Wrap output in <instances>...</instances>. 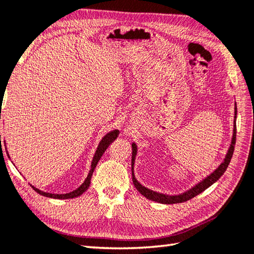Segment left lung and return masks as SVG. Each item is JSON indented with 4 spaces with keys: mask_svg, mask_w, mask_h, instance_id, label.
<instances>
[{
    "mask_svg": "<svg viewBox=\"0 0 254 254\" xmlns=\"http://www.w3.org/2000/svg\"><path fill=\"white\" fill-rule=\"evenodd\" d=\"M236 114H237V109H236ZM236 118L235 117V128H233V136H232V143L230 145L229 151L227 153V156L225 158V162H223L221 165L217 168V170L213 172L211 175L208 176L207 178H205L202 182H200L199 184H197L195 187H192L191 190H190L186 192L182 193V195H177V196H168V195H164V193H160L156 191H153L148 188L142 186L140 183L136 181L135 176H134L133 173V165H134V160H135V155H136V146L135 144H132V181L134 186H135L136 190H138V192L142 193L144 197H146L147 199H151L153 201L160 202V203H166V205H170V203H180V202H184L191 199L197 195H199L200 192H202L205 190H207L208 187L211 186L213 183L217 182L219 178L223 175V173L226 172L228 165L230 164L231 157L233 151H235V144H236V136H237V127H236Z\"/></svg>",
    "mask_w": 254,
    "mask_h": 254,
    "instance_id": "obj_1",
    "label": "left lung"
}]
</instances>
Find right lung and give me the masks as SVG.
Returning a JSON list of instances; mask_svg holds the SVG:
<instances>
[{"label":"right lung","instance_id":"obj_1","mask_svg":"<svg viewBox=\"0 0 254 254\" xmlns=\"http://www.w3.org/2000/svg\"><path fill=\"white\" fill-rule=\"evenodd\" d=\"M0 119H1V117H0ZM118 135H119V131L116 130V131H112L110 133H108L107 135L102 138V141L100 142V144H99V146H98L97 151H96V154H94V156H93V160H92V163H91V170H90V172H89L88 177L86 178V181L83 182L82 185L79 188H77L76 190H73L71 192H68V193H51V192L42 191V190H37V188H35L34 186H32L33 190L35 191H37L39 195L45 196V197H49V198H55V199H69V198H74V197H78V196L82 195V193L89 188V185H90V181H91V176L93 174V171H94V168H96L99 160L101 158L102 154L104 153V151L107 150L108 146L110 145V144L114 140H116ZM0 141H1V135H0Z\"/></svg>","mask_w":254,"mask_h":254}]
</instances>
